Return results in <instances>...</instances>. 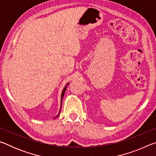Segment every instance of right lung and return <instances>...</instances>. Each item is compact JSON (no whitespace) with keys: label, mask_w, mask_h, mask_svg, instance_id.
I'll list each match as a JSON object with an SVG mask.
<instances>
[{"label":"right lung","mask_w":156,"mask_h":156,"mask_svg":"<svg viewBox=\"0 0 156 156\" xmlns=\"http://www.w3.org/2000/svg\"><path fill=\"white\" fill-rule=\"evenodd\" d=\"M69 84V83H67V84H66V86L65 87V88L63 89V90H62V94H61V105H60V111H59V113H58V114L56 116V118H57L58 116V115L60 114V112H61V108H62V98H63V96H64V95H65V91H66V89H67V85L68 84Z\"/></svg>","instance_id":"obj_1"}]
</instances>
